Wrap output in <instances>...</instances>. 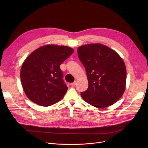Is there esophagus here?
<instances>
[{"label":"esophagus","instance_id":"1","mask_svg":"<svg viewBox=\"0 0 148 148\" xmlns=\"http://www.w3.org/2000/svg\"><path fill=\"white\" fill-rule=\"evenodd\" d=\"M76 84H77V81H74L73 83H71V86L72 87H74V86H75L76 85Z\"/></svg>","mask_w":148,"mask_h":148}]
</instances>
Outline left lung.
I'll list each match as a JSON object with an SVG mask.
<instances>
[{"label":"left lung","instance_id":"left-lung-1","mask_svg":"<svg viewBox=\"0 0 148 148\" xmlns=\"http://www.w3.org/2000/svg\"><path fill=\"white\" fill-rule=\"evenodd\" d=\"M78 58L86 70L88 89L81 92L82 99L98 108L111 106L125 90L126 71L122 58L102 44H88L77 49Z\"/></svg>","mask_w":148,"mask_h":148}]
</instances>
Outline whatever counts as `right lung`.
Returning <instances> with one entry per match:
<instances>
[{"label":"right lung","instance_id":"add662e5","mask_svg":"<svg viewBox=\"0 0 148 148\" xmlns=\"http://www.w3.org/2000/svg\"><path fill=\"white\" fill-rule=\"evenodd\" d=\"M73 52L74 50L67 46L46 45L27 57L21 68L20 78L30 100L48 107L63 98L68 87L62 79L60 66Z\"/></svg>","mask_w":148,"mask_h":148}]
</instances>
